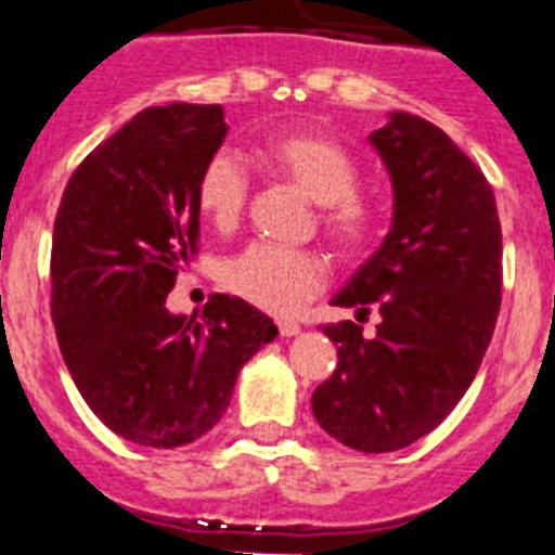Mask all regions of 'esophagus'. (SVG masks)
Here are the masks:
<instances>
[{
	"label": "esophagus",
	"instance_id": "obj_1",
	"mask_svg": "<svg viewBox=\"0 0 555 555\" xmlns=\"http://www.w3.org/2000/svg\"><path fill=\"white\" fill-rule=\"evenodd\" d=\"M278 331H281L283 338H292L300 333V325H297V322H281V325H278Z\"/></svg>",
	"mask_w": 555,
	"mask_h": 555
}]
</instances>
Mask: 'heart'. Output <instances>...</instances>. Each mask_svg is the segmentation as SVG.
<instances>
[{"instance_id": "heart-1", "label": "heart", "mask_w": 555, "mask_h": 555, "mask_svg": "<svg viewBox=\"0 0 555 555\" xmlns=\"http://www.w3.org/2000/svg\"><path fill=\"white\" fill-rule=\"evenodd\" d=\"M261 158L320 205V222L336 247L352 253L372 242L380 205L358 191L361 164L345 144L322 132H281L263 141ZM194 197L214 228H235L249 199V175L242 160L228 150L214 152L199 169ZM222 283L249 306L288 317L325 288L327 263L313 249L255 242L224 261Z\"/></svg>"}]
</instances>
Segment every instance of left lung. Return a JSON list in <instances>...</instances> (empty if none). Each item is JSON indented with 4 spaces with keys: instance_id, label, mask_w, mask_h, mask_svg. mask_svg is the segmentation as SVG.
Listing matches in <instances>:
<instances>
[{
    "instance_id": "8db88e82",
    "label": "left lung",
    "mask_w": 555,
    "mask_h": 555,
    "mask_svg": "<svg viewBox=\"0 0 555 555\" xmlns=\"http://www.w3.org/2000/svg\"><path fill=\"white\" fill-rule=\"evenodd\" d=\"M389 169L391 230L333 306L366 317L322 325L338 364L311 397L317 423L361 453L409 448L442 423L492 341L503 288V233L489 180L444 130L391 113L370 135Z\"/></svg>"
}]
</instances>
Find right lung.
<instances>
[{"instance_id":"right-lung-1","label":"right lung","mask_w":555,"mask_h":555,"mask_svg":"<svg viewBox=\"0 0 555 555\" xmlns=\"http://www.w3.org/2000/svg\"><path fill=\"white\" fill-rule=\"evenodd\" d=\"M224 135L222 105L146 107L77 166L57 208V345L82 400L132 444L169 450L208 434L238 370L278 338L267 313L228 294L203 317L166 308L197 253V175Z\"/></svg>"}]
</instances>
